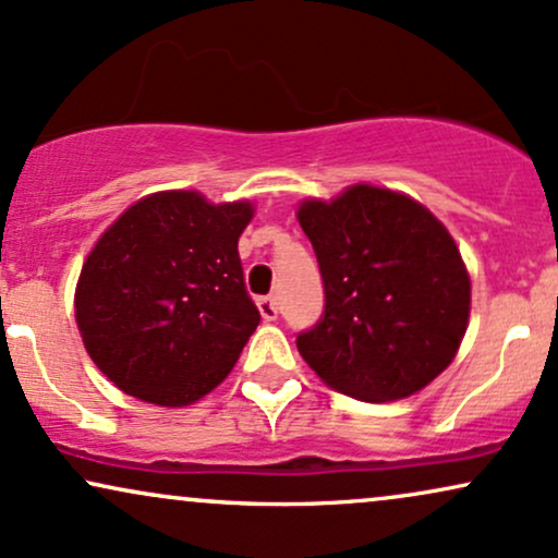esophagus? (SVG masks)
Segmentation results:
<instances>
[{
    "label": "esophagus",
    "mask_w": 558,
    "mask_h": 558,
    "mask_svg": "<svg viewBox=\"0 0 558 558\" xmlns=\"http://www.w3.org/2000/svg\"><path fill=\"white\" fill-rule=\"evenodd\" d=\"M258 311H260V318L264 320H277L279 315V305L274 298H258Z\"/></svg>",
    "instance_id": "34e87169"
}]
</instances>
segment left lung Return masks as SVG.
I'll list each match as a JSON object with an SVG mask.
<instances>
[{
	"label": "left lung",
	"instance_id": "1",
	"mask_svg": "<svg viewBox=\"0 0 558 558\" xmlns=\"http://www.w3.org/2000/svg\"><path fill=\"white\" fill-rule=\"evenodd\" d=\"M300 227L318 256L326 311L298 349L315 375L360 401H398L456 356L471 279L456 240L414 198L356 183L307 198Z\"/></svg>",
	"mask_w": 558,
	"mask_h": 558
}]
</instances>
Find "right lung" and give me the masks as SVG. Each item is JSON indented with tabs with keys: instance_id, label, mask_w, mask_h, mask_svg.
<instances>
[{
	"instance_id": "add662e5",
	"label": "right lung",
	"mask_w": 558,
	"mask_h": 558,
	"mask_svg": "<svg viewBox=\"0 0 558 558\" xmlns=\"http://www.w3.org/2000/svg\"><path fill=\"white\" fill-rule=\"evenodd\" d=\"M247 202L160 191L129 206L82 266L74 315L89 360L123 393L189 405L235 367L260 323L238 238Z\"/></svg>"
}]
</instances>
